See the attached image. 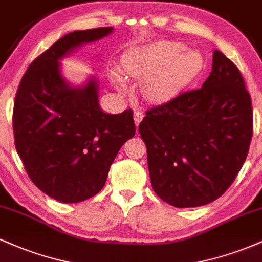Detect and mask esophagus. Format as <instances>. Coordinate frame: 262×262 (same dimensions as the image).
I'll return each instance as SVG.
<instances>
[{"mask_svg":"<svg viewBox=\"0 0 262 262\" xmlns=\"http://www.w3.org/2000/svg\"><path fill=\"white\" fill-rule=\"evenodd\" d=\"M144 114L140 112V111H134V123H135V127L138 128V125H139V123L141 122V119H143Z\"/></svg>","mask_w":262,"mask_h":262,"instance_id":"34e87169","label":"esophagus"}]
</instances>
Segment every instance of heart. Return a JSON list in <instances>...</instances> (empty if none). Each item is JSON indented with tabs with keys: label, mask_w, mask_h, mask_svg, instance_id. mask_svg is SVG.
<instances>
[{
	"label": "heart",
	"mask_w": 262,
	"mask_h": 262,
	"mask_svg": "<svg viewBox=\"0 0 262 262\" xmlns=\"http://www.w3.org/2000/svg\"><path fill=\"white\" fill-rule=\"evenodd\" d=\"M175 41H156L137 48L123 56V69L129 76L144 80L143 91L152 100H161L175 91L196 71V53L182 52ZM111 79L118 89L125 90L122 75L111 71Z\"/></svg>",
	"instance_id": "b5f03b06"
}]
</instances>
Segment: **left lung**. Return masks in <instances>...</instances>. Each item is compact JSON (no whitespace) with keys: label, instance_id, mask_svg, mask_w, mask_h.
<instances>
[{"label":"left lung","instance_id":"8db88e82","mask_svg":"<svg viewBox=\"0 0 262 262\" xmlns=\"http://www.w3.org/2000/svg\"><path fill=\"white\" fill-rule=\"evenodd\" d=\"M139 133L162 201L177 208L215 201L239 173L252 137L251 98L239 69L214 50L202 87L146 111Z\"/></svg>","mask_w":262,"mask_h":262}]
</instances>
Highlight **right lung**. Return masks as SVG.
<instances>
[{
  "instance_id": "obj_1",
  "label": "right lung",
  "mask_w": 262,
  "mask_h": 262,
  "mask_svg": "<svg viewBox=\"0 0 262 262\" xmlns=\"http://www.w3.org/2000/svg\"><path fill=\"white\" fill-rule=\"evenodd\" d=\"M112 32L113 27H103L64 35L29 65L17 90V152L33 183L59 202L97 194L119 149L135 134L132 110H101L96 77L74 86L61 74L60 60Z\"/></svg>"
}]
</instances>
